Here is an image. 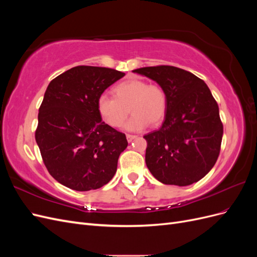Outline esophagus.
Wrapping results in <instances>:
<instances>
[{"instance_id":"1","label":"esophagus","mask_w":257,"mask_h":257,"mask_svg":"<svg viewBox=\"0 0 257 257\" xmlns=\"http://www.w3.org/2000/svg\"><path fill=\"white\" fill-rule=\"evenodd\" d=\"M137 136H135V135H130V134H127L126 135V139H127V142L128 143H131L132 141H133V139H135Z\"/></svg>"}]
</instances>
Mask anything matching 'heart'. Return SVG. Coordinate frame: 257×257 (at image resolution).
<instances>
[{"label": "heart", "instance_id": "1", "mask_svg": "<svg viewBox=\"0 0 257 257\" xmlns=\"http://www.w3.org/2000/svg\"><path fill=\"white\" fill-rule=\"evenodd\" d=\"M113 93L114 97L102 94L97 99L98 113L108 125L120 127L130 111L133 115L125 124L128 132L143 131L150 122L158 124L164 119L167 98L159 85L130 79L115 85Z\"/></svg>", "mask_w": 257, "mask_h": 257}]
</instances>
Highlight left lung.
Returning <instances> with one entry per match:
<instances>
[{"instance_id": "left-lung-1", "label": "left lung", "mask_w": 257, "mask_h": 257, "mask_svg": "<svg viewBox=\"0 0 257 257\" xmlns=\"http://www.w3.org/2000/svg\"><path fill=\"white\" fill-rule=\"evenodd\" d=\"M133 73L157 82L167 98L161 128L144 136L147 167L164 184L199 181L214 166L223 136L219 106L208 85L175 66L143 67Z\"/></svg>"}]
</instances>
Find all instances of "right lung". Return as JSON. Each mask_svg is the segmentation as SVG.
Segmentation results:
<instances>
[{
    "mask_svg": "<svg viewBox=\"0 0 257 257\" xmlns=\"http://www.w3.org/2000/svg\"><path fill=\"white\" fill-rule=\"evenodd\" d=\"M125 75L97 66H76L48 84L35 139L49 174L66 188L90 191L113 178L125 134L102 121L97 99Z\"/></svg>",
    "mask_w": 257,
    "mask_h": 257,
    "instance_id": "1",
    "label": "right lung"
}]
</instances>
